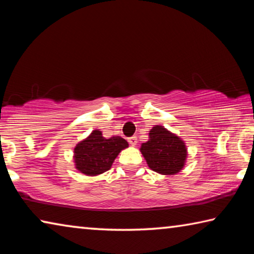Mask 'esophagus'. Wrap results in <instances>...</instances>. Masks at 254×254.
<instances>
[{
  "instance_id": "1",
  "label": "esophagus",
  "mask_w": 254,
  "mask_h": 254,
  "mask_svg": "<svg viewBox=\"0 0 254 254\" xmlns=\"http://www.w3.org/2000/svg\"><path fill=\"white\" fill-rule=\"evenodd\" d=\"M127 142L130 143V144L132 145V147H134V145H135V144H136V142H137V141H136V137H135V136H131V137H128V139H127Z\"/></svg>"
}]
</instances>
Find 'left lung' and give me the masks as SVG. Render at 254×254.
<instances>
[{"mask_svg": "<svg viewBox=\"0 0 254 254\" xmlns=\"http://www.w3.org/2000/svg\"><path fill=\"white\" fill-rule=\"evenodd\" d=\"M148 166L161 175H176L184 168L187 149L184 141L161 126L149 133V141L140 148Z\"/></svg>", "mask_w": 254, "mask_h": 254, "instance_id": "8db88e82", "label": "left lung"}]
</instances>
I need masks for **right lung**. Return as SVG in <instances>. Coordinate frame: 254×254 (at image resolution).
I'll list each match as a JSON object with an SVG mask.
<instances>
[{"mask_svg":"<svg viewBox=\"0 0 254 254\" xmlns=\"http://www.w3.org/2000/svg\"><path fill=\"white\" fill-rule=\"evenodd\" d=\"M128 143L121 136L105 139L102 132L94 130L76 145L74 161L76 169L87 176H97L109 170L121 150Z\"/></svg>","mask_w":254,"mask_h":254,"instance_id":"obj_1","label":"right lung"}]
</instances>
